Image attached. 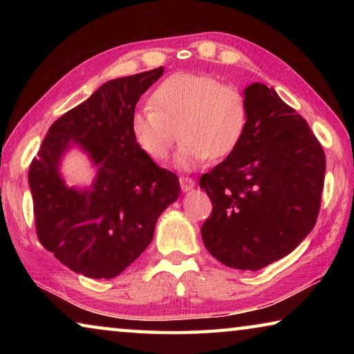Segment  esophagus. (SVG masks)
<instances>
[{"label":"esophagus","mask_w":354,"mask_h":354,"mask_svg":"<svg viewBox=\"0 0 354 354\" xmlns=\"http://www.w3.org/2000/svg\"><path fill=\"white\" fill-rule=\"evenodd\" d=\"M179 183H181V189L183 192H189L195 187V181L192 178L187 176H181L179 178Z\"/></svg>","instance_id":"1"}]
</instances>
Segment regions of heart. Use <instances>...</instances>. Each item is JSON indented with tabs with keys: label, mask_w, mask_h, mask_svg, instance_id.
<instances>
[{
	"label": "heart",
	"mask_w": 354,
	"mask_h": 354,
	"mask_svg": "<svg viewBox=\"0 0 354 354\" xmlns=\"http://www.w3.org/2000/svg\"><path fill=\"white\" fill-rule=\"evenodd\" d=\"M250 111L243 93L217 77L176 73L159 84L151 104L131 113L129 131L143 154L164 160L183 137L173 164L190 171L211 159L236 151L248 129Z\"/></svg>",
	"instance_id": "heart-1"
}]
</instances>
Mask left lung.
<instances>
[{"label": "left lung", "mask_w": 354, "mask_h": 354, "mask_svg": "<svg viewBox=\"0 0 354 354\" xmlns=\"http://www.w3.org/2000/svg\"><path fill=\"white\" fill-rule=\"evenodd\" d=\"M243 97L247 134L200 179L212 201L201 237L226 267L259 270L292 253L313 231L326 160L306 120L273 87L253 82Z\"/></svg>", "instance_id": "8db88e82"}]
</instances>
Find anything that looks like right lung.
Masks as SVG:
<instances>
[{
  "instance_id": "right-lung-1",
  "label": "right lung",
  "mask_w": 354,
  "mask_h": 354,
  "mask_svg": "<svg viewBox=\"0 0 354 354\" xmlns=\"http://www.w3.org/2000/svg\"><path fill=\"white\" fill-rule=\"evenodd\" d=\"M162 75L159 67L104 82L51 124L29 167L39 241L75 273L115 278L147 250L159 215L178 200V176L143 154L129 131L137 101ZM71 149L91 160L92 185L64 183L60 167Z\"/></svg>"
}]
</instances>
